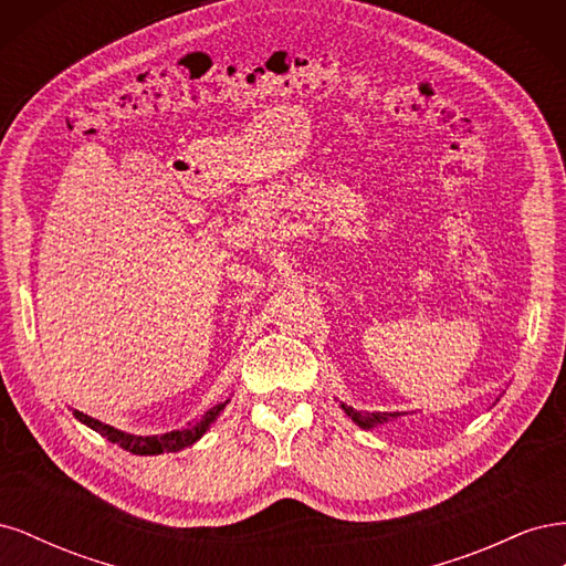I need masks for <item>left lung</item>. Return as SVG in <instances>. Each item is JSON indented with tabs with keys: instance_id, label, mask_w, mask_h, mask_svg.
Wrapping results in <instances>:
<instances>
[{
	"instance_id": "left-lung-1",
	"label": "left lung",
	"mask_w": 566,
	"mask_h": 566,
	"mask_svg": "<svg viewBox=\"0 0 566 566\" xmlns=\"http://www.w3.org/2000/svg\"><path fill=\"white\" fill-rule=\"evenodd\" d=\"M339 406L358 427H361V430H375L378 424H385V422H391V420L406 416V413H364V410H356L347 403H339Z\"/></svg>"
}]
</instances>
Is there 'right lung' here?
I'll list each match as a JSON object with an SVG mask.
<instances>
[{
    "mask_svg": "<svg viewBox=\"0 0 566 566\" xmlns=\"http://www.w3.org/2000/svg\"><path fill=\"white\" fill-rule=\"evenodd\" d=\"M229 399L224 403H217L212 406L208 413H202L200 418L191 420L186 427H179V430H172V432H165V434H148V437H142V434H129V432H123V430H115V427L101 422V420H94L90 416L80 413V410H73V416L82 422L92 427L94 432H98L101 437H106L111 443H117L119 449H125L129 453H136V455H160V453H177L181 449H188L193 447V443L210 430V424L219 418L221 410L227 408Z\"/></svg>",
    "mask_w": 566,
    "mask_h": 566,
    "instance_id": "add662e5",
    "label": "right lung"
}]
</instances>
